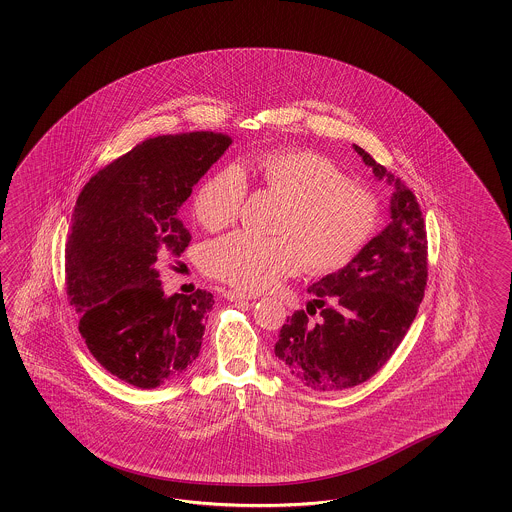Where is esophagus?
Masks as SVG:
<instances>
[{"instance_id":"34e87169","label":"esophagus","mask_w":512,"mask_h":512,"mask_svg":"<svg viewBox=\"0 0 512 512\" xmlns=\"http://www.w3.org/2000/svg\"><path fill=\"white\" fill-rule=\"evenodd\" d=\"M223 296L227 298V300H231V302H240V300H255V295H248V293H240V291H225Z\"/></svg>"}]
</instances>
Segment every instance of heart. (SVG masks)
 <instances>
[{"label": "heart", "mask_w": 512, "mask_h": 512, "mask_svg": "<svg viewBox=\"0 0 512 512\" xmlns=\"http://www.w3.org/2000/svg\"><path fill=\"white\" fill-rule=\"evenodd\" d=\"M253 180L283 204L276 236L238 233L206 244L202 270L244 291H263L302 270L310 276L336 274L372 242L381 204L372 189L349 180L328 157L302 148H278L246 157L202 182L193 214L210 233L236 223Z\"/></svg>", "instance_id": "heart-1"}]
</instances>
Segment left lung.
<instances>
[{
	"label": "left lung",
	"mask_w": 512,
	"mask_h": 512,
	"mask_svg": "<svg viewBox=\"0 0 512 512\" xmlns=\"http://www.w3.org/2000/svg\"><path fill=\"white\" fill-rule=\"evenodd\" d=\"M377 178L394 184L392 221L353 263L313 283L308 293L322 310L311 324L298 310L279 330L276 357L306 387L353 388L379 372L419 313L428 281L426 223L415 193L355 146Z\"/></svg>",
	"instance_id": "obj_1"
}]
</instances>
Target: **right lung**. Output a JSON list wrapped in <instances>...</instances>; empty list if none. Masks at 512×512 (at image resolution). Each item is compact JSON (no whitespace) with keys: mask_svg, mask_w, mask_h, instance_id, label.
<instances>
[{"mask_svg":"<svg viewBox=\"0 0 512 512\" xmlns=\"http://www.w3.org/2000/svg\"><path fill=\"white\" fill-rule=\"evenodd\" d=\"M233 139L193 131L144 140L90 178L65 249V287L93 358L127 385L171 383L199 357L204 289L167 298L161 266L191 236L178 208Z\"/></svg>","mask_w":512,"mask_h":512,"instance_id":"right-lung-1","label":"right lung"}]
</instances>
